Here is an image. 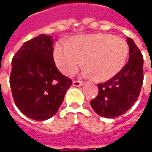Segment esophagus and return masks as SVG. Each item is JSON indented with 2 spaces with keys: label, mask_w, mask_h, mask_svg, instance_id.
<instances>
[{
  "label": "esophagus",
  "mask_w": 152,
  "mask_h": 152,
  "mask_svg": "<svg viewBox=\"0 0 152 152\" xmlns=\"http://www.w3.org/2000/svg\"><path fill=\"white\" fill-rule=\"evenodd\" d=\"M83 85V82L80 81V80H74L73 82V86H76V87H79V86H81Z\"/></svg>",
  "instance_id": "34e87169"
}]
</instances>
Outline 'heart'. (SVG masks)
Listing matches in <instances>:
<instances>
[{
    "instance_id": "obj_1",
    "label": "heart",
    "mask_w": 152,
    "mask_h": 152,
    "mask_svg": "<svg viewBox=\"0 0 152 152\" xmlns=\"http://www.w3.org/2000/svg\"><path fill=\"white\" fill-rule=\"evenodd\" d=\"M129 50L127 41L113 34H87L74 37L70 44L56 43L54 58L56 66L67 76L76 73L85 60L86 73L97 81H107L124 67Z\"/></svg>"
}]
</instances>
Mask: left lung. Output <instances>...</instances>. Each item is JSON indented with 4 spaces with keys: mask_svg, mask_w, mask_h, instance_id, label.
I'll use <instances>...</instances> for the list:
<instances>
[{
    "mask_svg": "<svg viewBox=\"0 0 152 152\" xmlns=\"http://www.w3.org/2000/svg\"><path fill=\"white\" fill-rule=\"evenodd\" d=\"M129 58L113 78L98 84V95L91 102L98 115L113 118L126 113L136 102L143 84V56L130 38L127 39Z\"/></svg>",
    "mask_w": 152,
    "mask_h": 152,
    "instance_id": "left-lung-1",
    "label": "left lung"
}]
</instances>
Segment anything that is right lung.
I'll return each instance as SVG.
<instances>
[{"label": "right lung", "mask_w": 152, "mask_h": 152, "mask_svg": "<svg viewBox=\"0 0 152 152\" xmlns=\"http://www.w3.org/2000/svg\"><path fill=\"white\" fill-rule=\"evenodd\" d=\"M52 44L51 36L40 34L23 45L12 61L10 86L15 104L37 121L56 113L73 84L56 67Z\"/></svg>", "instance_id": "obj_1"}]
</instances>
